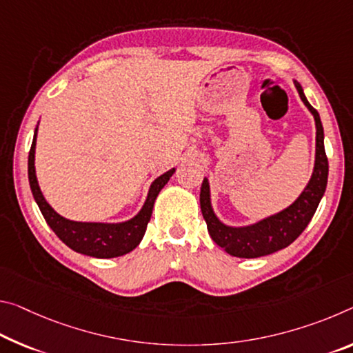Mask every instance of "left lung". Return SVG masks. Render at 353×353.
Segmentation results:
<instances>
[{"mask_svg":"<svg viewBox=\"0 0 353 353\" xmlns=\"http://www.w3.org/2000/svg\"><path fill=\"white\" fill-rule=\"evenodd\" d=\"M295 88L300 94V99L307 106L316 121V163L312 171L311 181L307 182L306 188L301 192L294 204L284 209L276 215H272L259 223L243 228H231L223 225L215 216L210 205V190L207 179L201 185V212L207 223V229L214 242L231 256L236 257H261L275 253L283 248L289 247L290 243L305 231L307 223L311 221L312 215L321 199L325 193L327 179H328V159L323 148V127L317 110L312 108L307 102L303 89L300 83L294 81Z\"/></svg>","mask_w":353,"mask_h":353,"instance_id":"left-lung-1","label":"left lung"}]
</instances>
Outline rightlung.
Here are the masks:
<instances>
[{"label": "right lung", "mask_w": 353, "mask_h": 353, "mask_svg": "<svg viewBox=\"0 0 353 353\" xmlns=\"http://www.w3.org/2000/svg\"><path fill=\"white\" fill-rule=\"evenodd\" d=\"M36 135L37 128L34 138H32L30 155H28V179H30L32 196H34L43 218H46L48 226L53 229L56 236L63 240L67 247L77 251V253L100 257V259L117 257L135 250L138 247V243L141 242L144 232H146L148 223L150 220V215H152L155 198L159 196L160 190L166 185L170 177L174 174V168L155 179L152 185L149 188L148 199L146 203H144L143 209L139 210V214L137 216H133L132 220L124 223H116V225H108V223L72 221L67 220L64 216H61L59 214H56L52 209V205H50L46 198H43L41 188H39L34 168Z\"/></svg>", "instance_id": "obj_1"}]
</instances>
